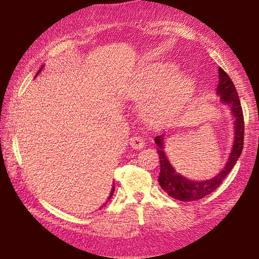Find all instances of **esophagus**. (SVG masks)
<instances>
[{"instance_id":"1","label":"esophagus","mask_w":259,"mask_h":259,"mask_svg":"<svg viewBox=\"0 0 259 259\" xmlns=\"http://www.w3.org/2000/svg\"><path fill=\"white\" fill-rule=\"evenodd\" d=\"M130 145H131V147L136 148V150H140V148L144 147L145 143H144V140L141 139L140 137L136 136V137L131 138V139H130Z\"/></svg>"}]
</instances>
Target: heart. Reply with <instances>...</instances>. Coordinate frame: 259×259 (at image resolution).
<instances>
[{
  "instance_id": "1",
  "label": "heart",
  "mask_w": 259,
  "mask_h": 259,
  "mask_svg": "<svg viewBox=\"0 0 259 259\" xmlns=\"http://www.w3.org/2000/svg\"><path fill=\"white\" fill-rule=\"evenodd\" d=\"M171 62H157L144 67L130 84V97L137 101L148 100L145 112L151 119H160L190 97L193 80L177 74Z\"/></svg>"
}]
</instances>
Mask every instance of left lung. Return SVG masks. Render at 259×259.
I'll use <instances>...</instances> for the list:
<instances>
[{
	"label": "left lung",
	"mask_w": 259,
	"mask_h": 259,
	"mask_svg": "<svg viewBox=\"0 0 259 259\" xmlns=\"http://www.w3.org/2000/svg\"><path fill=\"white\" fill-rule=\"evenodd\" d=\"M219 73V84L217 87V94L221 97L222 102L228 105L231 108V114L235 118V141L232 145V151L226 162L225 167L221 173L213 177L212 179L203 180V182H194L189 180L185 177L180 176L169 164L167 157L164 152V134L154 138L157 144L159 159H160V175H159V184L161 189L168 196L175 199L182 201H193L204 198L207 194L218 189L223 180L226 178L230 171L236 165L237 160L240 157L244 145V116L243 109L240 106V100L237 93L236 87L230 79V76L223 70L221 67Z\"/></svg>",
	"instance_id": "8db88e82"
}]
</instances>
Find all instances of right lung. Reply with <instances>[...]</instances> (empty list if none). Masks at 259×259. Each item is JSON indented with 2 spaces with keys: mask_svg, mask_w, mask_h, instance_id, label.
<instances>
[{
  "mask_svg": "<svg viewBox=\"0 0 259 259\" xmlns=\"http://www.w3.org/2000/svg\"><path fill=\"white\" fill-rule=\"evenodd\" d=\"M42 68H44V67H41V68H40V69H38V72H37V74L41 72V69H42ZM37 74H36V75H37ZM114 187H115V186H114V185H113V187H112V191H111V194H109V197H108V200H109V199H111V198H112V196H113V193H114Z\"/></svg>",
  "mask_w": 259,
  "mask_h": 259,
  "instance_id": "1",
  "label": "right lung"
}]
</instances>
